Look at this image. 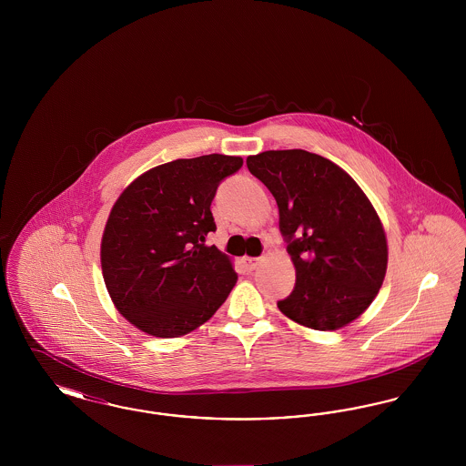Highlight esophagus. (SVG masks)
Masks as SVG:
<instances>
[{"label":"esophagus","mask_w":466,"mask_h":466,"mask_svg":"<svg viewBox=\"0 0 466 466\" xmlns=\"http://www.w3.org/2000/svg\"><path fill=\"white\" fill-rule=\"evenodd\" d=\"M243 264L248 270H255V268L258 267V264H260V258H249V257H246V258H243Z\"/></svg>","instance_id":"1"}]
</instances>
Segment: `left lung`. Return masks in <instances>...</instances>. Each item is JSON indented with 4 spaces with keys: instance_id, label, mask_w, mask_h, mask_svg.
Instances as JSON below:
<instances>
[{
    "instance_id": "left-lung-1",
    "label": "left lung",
    "mask_w": 466,
    "mask_h": 466,
    "mask_svg": "<svg viewBox=\"0 0 466 466\" xmlns=\"http://www.w3.org/2000/svg\"><path fill=\"white\" fill-rule=\"evenodd\" d=\"M246 166L278 202L295 267V289L279 310L321 332L355 321L388 268L386 232L370 199L342 167L306 150H268Z\"/></svg>"
}]
</instances>
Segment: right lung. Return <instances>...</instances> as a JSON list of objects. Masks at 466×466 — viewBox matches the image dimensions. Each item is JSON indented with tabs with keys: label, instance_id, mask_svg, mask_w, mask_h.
I'll list each match as a JSON object with an SVG mask.
<instances>
[{
	"label": "right lung",
	"instance_id": "add662e5",
	"mask_svg": "<svg viewBox=\"0 0 466 466\" xmlns=\"http://www.w3.org/2000/svg\"><path fill=\"white\" fill-rule=\"evenodd\" d=\"M234 156L177 158L133 179L115 200L101 239L111 302L141 332L173 339L199 329L238 281L230 257L206 236L217 230L211 200Z\"/></svg>",
	"mask_w": 466,
	"mask_h": 466
}]
</instances>
